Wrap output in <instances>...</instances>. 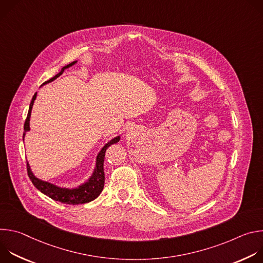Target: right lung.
Here are the masks:
<instances>
[{
	"label": "right lung",
	"instance_id": "add662e5",
	"mask_svg": "<svg viewBox=\"0 0 263 263\" xmlns=\"http://www.w3.org/2000/svg\"><path fill=\"white\" fill-rule=\"evenodd\" d=\"M78 61H72L71 63L63 66L61 68V70L55 74L53 78H51L50 80H48L47 82L43 83L42 86L54 81L55 79H57L60 74H62V72L64 71V69L72 66L73 64H76ZM37 97V92H35V95L32 98V101L30 103V107H29V112H28V117L27 120L25 122V126H24V135H23V140L25 139L26 133L30 131V119H31V111L33 108V104L34 101ZM121 139V136L118 135L116 137H114L112 139H110L102 148L101 151L98 153L97 158H96V163H95V167L92 171V174L90 175V177L82 184H80L77 187H72V189H69V187H61L58 186L56 184H53L51 182L48 181H44L40 178H37L32 170L31 166L29 164V162H27V168H28V175L29 178L31 179L33 185L36 187L37 190L40 192H42L43 194L47 195L49 198L64 203V204H69V205H78V204H85V203H89L91 201H93L95 199H97L100 194L102 193L103 189H104V183H105V174H104V158H105V153L106 149L114 143L119 142Z\"/></svg>",
	"mask_w": 263,
	"mask_h": 263
}]
</instances>
